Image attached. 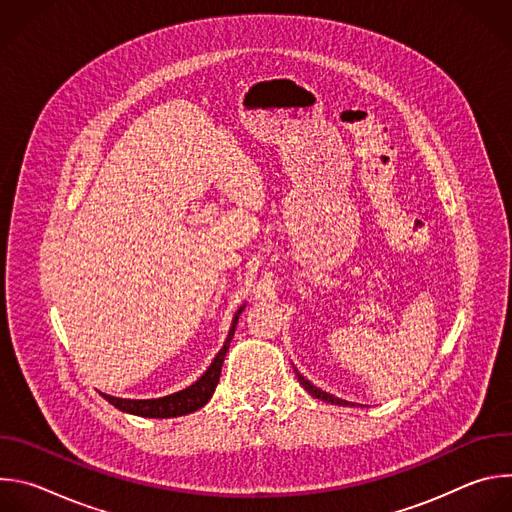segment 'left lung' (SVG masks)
Masks as SVG:
<instances>
[{
	"instance_id": "obj_1",
	"label": "left lung",
	"mask_w": 512,
	"mask_h": 512,
	"mask_svg": "<svg viewBox=\"0 0 512 512\" xmlns=\"http://www.w3.org/2000/svg\"><path fill=\"white\" fill-rule=\"evenodd\" d=\"M294 371H296V377H298V381H300V385L312 395V397H316V399H320V401H326V403H332V405H342V407H358V403H350V401H344V399H338V397H334V395H330V393H326V391H322V389H318L314 383H310L302 373H298V369L294 367Z\"/></svg>"
}]
</instances>
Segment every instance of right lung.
<instances>
[{
    "label": "right lung",
    "mask_w": 512,
    "mask_h": 512,
    "mask_svg": "<svg viewBox=\"0 0 512 512\" xmlns=\"http://www.w3.org/2000/svg\"><path fill=\"white\" fill-rule=\"evenodd\" d=\"M243 310H245V304L235 312L233 324H231V330L227 334V340H225L223 348L218 350V354L210 362V367L206 369V373L196 383H192L190 387H186L178 393L166 395V397H158V399H121V397H113V395H107V393H101V395L113 407H117L123 413H131V415H139V417H152V419L180 417V415H188V413L204 407L210 401V397H212V393L218 385V379H221L223 362H225V356L229 352V344L235 336V328H237V322H239V316L243 314Z\"/></svg>",
    "instance_id": "obj_1"
}]
</instances>
